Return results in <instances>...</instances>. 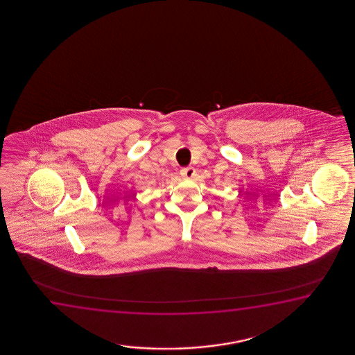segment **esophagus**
<instances>
[{
	"mask_svg": "<svg viewBox=\"0 0 355 355\" xmlns=\"http://www.w3.org/2000/svg\"><path fill=\"white\" fill-rule=\"evenodd\" d=\"M195 173H196V172H195L193 167H185V168H182V170H180V175H182L183 178H185V180H191V178H194Z\"/></svg>",
	"mask_w": 355,
	"mask_h": 355,
	"instance_id": "esophagus-1",
	"label": "esophagus"
}]
</instances>
